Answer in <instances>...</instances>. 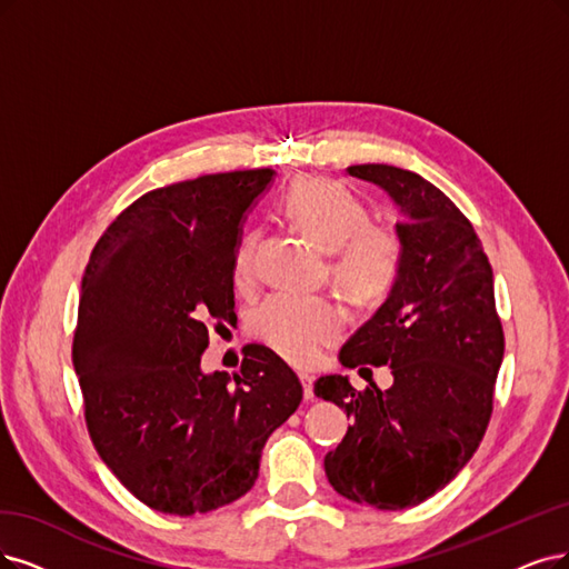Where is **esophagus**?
Listing matches in <instances>:
<instances>
[{
    "label": "esophagus",
    "mask_w": 569,
    "mask_h": 569,
    "mask_svg": "<svg viewBox=\"0 0 569 569\" xmlns=\"http://www.w3.org/2000/svg\"><path fill=\"white\" fill-rule=\"evenodd\" d=\"M300 382H302V389H305V398H307V401H311V398H313V375L300 372Z\"/></svg>",
    "instance_id": "obj_1"
}]
</instances>
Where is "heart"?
Returning a JSON list of instances; mask_svg holds the SVG:
<instances>
[{"mask_svg":"<svg viewBox=\"0 0 569 569\" xmlns=\"http://www.w3.org/2000/svg\"><path fill=\"white\" fill-rule=\"evenodd\" d=\"M281 213L321 250L330 252V273L353 300L375 302L391 288L401 246L393 231L368 220V210L340 182L305 176L290 182ZM258 237H246L234 252L231 273L246 288L256 277ZM250 332L292 363H313L340 338L347 326L345 307L328 296L273 292L250 313Z\"/></svg>","mask_w":569,"mask_h":569,"instance_id":"1","label":"heart"}]
</instances>
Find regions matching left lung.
Segmentation results:
<instances>
[{
	"label": "left lung",
	"instance_id": "left-lung-1",
	"mask_svg": "<svg viewBox=\"0 0 569 569\" xmlns=\"http://www.w3.org/2000/svg\"><path fill=\"white\" fill-rule=\"evenodd\" d=\"M347 171L385 189L398 208L401 262L387 300L347 340L340 363L389 366L393 385L356 391L345 375L317 380L313 393L353 422L323 467L342 497L398 511L443 490L478 450L503 332L492 267L461 210L406 168Z\"/></svg>",
	"mask_w": 569,
	"mask_h": 569
}]
</instances>
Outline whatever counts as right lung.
<instances>
[{
    "label": "right lung",
    "mask_w": 569,
    "mask_h": 569,
    "mask_svg": "<svg viewBox=\"0 0 569 569\" xmlns=\"http://www.w3.org/2000/svg\"><path fill=\"white\" fill-rule=\"evenodd\" d=\"M271 168L147 192L108 227L81 279L72 363L93 446L147 507L194 516L243 497L302 385L269 347L203 372L208 321H231L248 210Z\"/></svg>",
    "instance_id": "obj_1"
}]
</instances>
